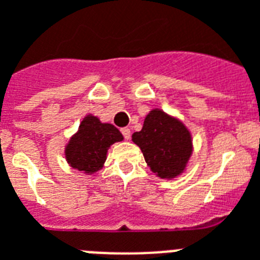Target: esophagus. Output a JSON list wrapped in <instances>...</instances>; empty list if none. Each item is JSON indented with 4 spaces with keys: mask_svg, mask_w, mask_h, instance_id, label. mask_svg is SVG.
<instances>
[{
    "mask_svg": "<svg viewBox=\"0 0 260 260\" xmlns=\"http://www.w3.org/2000/svg\"><path fill=\"white\" fill-rule=\"evenodd\" d=\"M120 132H122V134H123L124 140H128V138H130V136H132V132H130V128L128 127H123L122 130H120Z\"/></svg>",
    "mask_w": 260,
    "mask_h": 260,
    "instance_id": "esophagus-1",
    "label": "esophagus"
}]
</instances>
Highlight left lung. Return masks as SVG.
<instances>
[{"instance_id": "left-lung-1", "label": "left lung", "mask_w": 260, "mask_h": 260, "mask_svg": "<svg viewBox=\"0 0 260 260\" xmlns=\"http://www.w3.org/2000/svg\"><path fill=\"white\" fill-rule=\"evenodd\" d=\"M132 141L141 149L153 174L166 180L184 174L194 152L190 128L161 108L149 111L142 130L134 133Z\"/></svg>"}]
</instances>
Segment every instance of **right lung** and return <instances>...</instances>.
Returning <instances> with one entry per match:
<instances>
[{"label":"right lung","mask_w":260,"mask_h":260,"mask_svg":"<svg viewBox=\"0 0 260 260\" xmlns=\"http://www.w3.org/2000/svg\"><path fill=\"white\" fill-rule=\"evenodd\" d=\"M120 141H123V136L114 124L104 123L98 116L86 114L77 132L66 142L63 156L73 170L93 175L103 170L108 149Z\"/></svg>","instance_id":"1"}]
</instances>
